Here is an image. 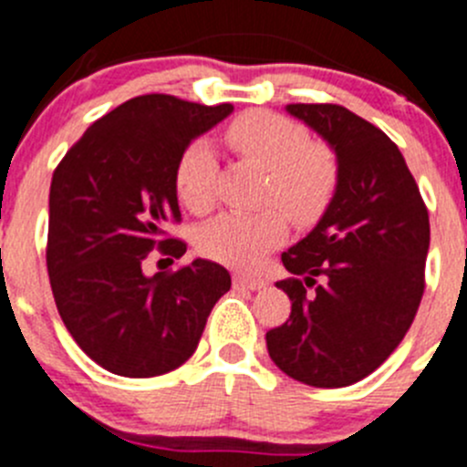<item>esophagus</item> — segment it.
Returning a JSON list of instances; mask_svg holds the SVG:
<instances>
[{
	"instance_id": "34e87169",
	"label": "esophagus",
	"mask_w": 467,
	"mask_h": 467,
	"mask_svg": "<svg viewBox=\"0 0 467 467\" xmlns=\"http://www.w3.org/2000/svg\"><path fill=\"white\" fill-rule=\"evenodd\" d=\"M233 287H234V290H239V293H255V290L265 287V281H263V278L246 276V274H234Z\"/></svg>"
}]
</instances>
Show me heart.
Masks as SVG:
<instances>
[{
	"instance_id": "obj_1",
	"label": "heart",
	"mask_w": 467,
	"mask_h": 467,
	"mask_svg": "<svg viewBox=\"0 0 467 467\" xmlns=\"http://www.w3.org/2000/svg\"><path fill=\"white\" fill-rule=\"evenodd\" d=\"M225 142L237 156L269 170L263 200L278 204L299 225L317 221L338 186V159L322 142H313L304 124L267 110H251L230 121ZM219 161L207 140L191 142L174 168V189L193 213H207L216 202ZM283 211V212H284ZM282 212V213H283ZM225 212L202 225L198 251L234 269H254L281 246L287 234L285 214Z\"/></svg>"
}]
</instances>
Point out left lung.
<instances>
[{"label": "left lung", "instance_id": "8db88e82", "mask_svg": "<svg viewBox=\"0 0 467 467\" xmlns=\"http://www.w3.org/2000/svg\"><path fill=\"white\" fill-rule=\"evenodd\" d=\"M287 112L329 142L338 186L316 228L281 255L293 302L267 332L285 376L311 387H348L373 373L403 341L424 295L429 212L399 147L371 121L334 103H290Z\"/></svg>", "mask_w": 467, "mask_h": 467}]
</instances>
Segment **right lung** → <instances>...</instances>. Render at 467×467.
Listing matches in <instances>:
<instances>
[{
    "label": "right lung",
    "mask_w": 467,
    "mask_h": 467,
    "mask_svg": "<svg viewBox=\"0 0 467 467\" xmlns=\"http://www.w3.org/2000/svg\"><path fill=\"white\" fill-rule=\"evenodd\" d=\"M230 103L135 96L89 126L50 184L47 276L57 311L89 359L124 378L174 371L198 348L230 274L212 260L145 276L150 251L182 258L165 237L180 221L174 168L191 140L223 121Z\"/></svg>",
    "instance_id": "1"
}]
</instances>
